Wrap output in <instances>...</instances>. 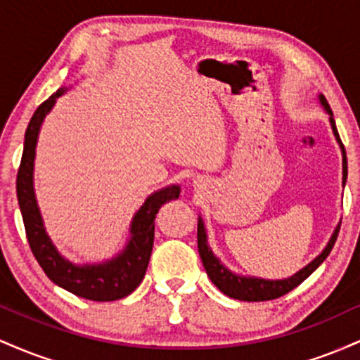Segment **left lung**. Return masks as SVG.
I'll return each mask as SVG.
<instances>
[{
  "mask_svg": "<svg viewBox=\"0 0 360 360\" xmlns=\"http://www.w3.org/2000/svg\"><path fill=\"white\" fill-rule=\"evenodd\" d=\"M318 101L320 105L323 106V110L330 115V125H332V131L335 135V140L340 146L342 150V184L345 186L347 181V155H345V148L344 143H342L340 135L337 131V125L335 120H333V113L330 110L328 103H326L323 94H318ZM338 230H340V221L333 230L332 237H330L328 243L325 245V249L316 255L311 262L307 264L303 269H300L296 274L289 276L286 279H264V278H255V276H242L237 274V272L230 271L225 264L221 262L217 255L213 254L212 247L208 243V237H206V229H205V221L203 218L198 217V250H200V257L201 262H203L206 274L208 278L212 279V283L217 286L223 295L230 296L233 300H240V301H269V300H276L281 298L286 292L292 291L296 286H300L304 279L311 274L313 271H316V267L320 266L323 260L328 257V254L332 252L333 245H335Z\"/></svg>",
  "mask_w": 360,
  "mask_h": 360,
  "instance_id": "8db88e82",
  "label": "left lung"
}]
</instances>
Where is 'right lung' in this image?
Returning a JSON list of instances; mask_svg holds the SVG:
<instances>
[{"label": "right lung", "mask_w": 360, "mask_h": 360, "mask_svg": "<svg viewBox=\"0 0 360 360\" xmlns=\"http://www.w3.org/2000/svg\"><path fill=\"white\" fill-rule=\"evenodd\" d=\"M65 91L68 88L57 89L47 101H44L37 108L25 131L23 155L18 176H16V196H18L20 212L23 217L30 249L52 283L79 298L115 301L125 298L142 283L148 260H150L152 245H154L155 214L164 203L179 198L181 188L177 184H171L147 196V200L131 218L130 230H128L130 238L115 257L98 264H74L65 259L53 245L45 230L34 188L35 148L40 128L45 117L56 105L57 98L62 96Z\"/></svg>", "instance_id": "right-lung-1"}]
</instances>
